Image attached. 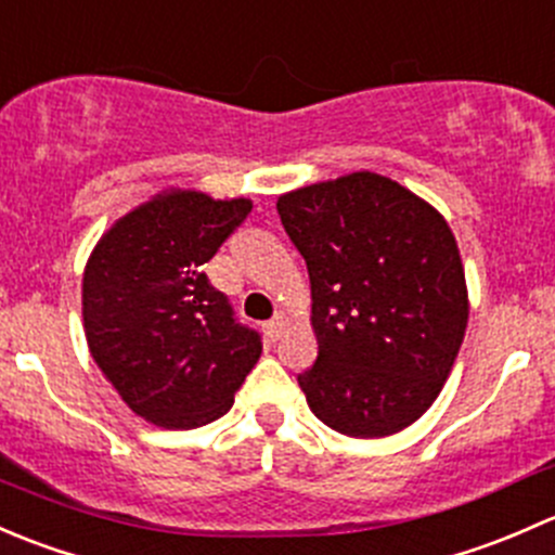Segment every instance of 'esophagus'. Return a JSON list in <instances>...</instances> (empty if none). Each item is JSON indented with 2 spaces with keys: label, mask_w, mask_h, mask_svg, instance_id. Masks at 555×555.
Returning <instances> with one entry per match:
<instances>
[{
  "label": "esophagus",
  "mask_w": 555,
  "mask_h": 555,
  "mask_svg": "<svg viewBox=\"0 0 555 555\" xmlns=\"http://www.w3.org/2000/svg\"><path fill=\"white\" fill-rule=\"evenodd\" d=\"M285 325H288V318L283 315V312H280V315H275L270 320V323H264V334L270 336L272 341L275 339H280V336H283V331H285Z\"/></svg>",
  "instance_id": "1"
}]
</instances>
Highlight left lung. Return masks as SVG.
Masks as SVG:
<instances>
[{"mask_svg":"<svg viewBox=\"0 0 555 555\" xmlns=\"http://www.w3.org/2000/svg\"><path fill=\"white\" fill-rule=\"evenodd\" d=\"M278 214L310 272L318 361L299 387L312 414L352 438L403 430L438 398L465 336L449 224L369 170L283 194Z\"/></svg>","mask_w":555,"mask_h":555,"instance_id":"1","label":"left lung"}]
</instances>
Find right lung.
<instances>
[{"mask_svg":"<svg viewBox=\"0 0 555 555\" xmlns=\"http://www.w3.org/2000/svg\"><path fill=\"white\" fill-rule=\"evenodd\" d=\"M248 199L159 194L119 219L85 267L90 356L139 416L192 430L219 420L261 356L230 296L205 275Z\"/></svg>","mask_w":555,"mask_h":555,"instance_id":"right-lung-1","label":"right lung"}]
</instances>
